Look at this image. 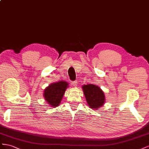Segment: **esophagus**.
Masks as SVG:
<instances>
[{"mask_svg": "<svg viewBox=\"0 0 149 149\" xmlns=\"http://www.w3.org/2000/svg\"><path fill=\"white\" fill-rule=\"evenodd\" d=\"M72 85H73V86H74V87H76V86H77V84H78V82H77V80H75V81L72 82Z\"/></svg>", "mask_w": 149, "mask_h": 149, "instance_id": "esophagus-1", "label": "esophagus"}]
</instances>
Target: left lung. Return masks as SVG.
<instances>
[{
    "label": "left lung",
    "mask_w": 149,
    "mask_h": 149,
    "mask_svg": "<svg viewBox=\"0 0 149 149\" xmlns=\"http://www.w3.org/2000/svg\"><path fill=\"white\" fill-rule=\"evenodd\" d=\"M82 88L87 104L91 109L97 110L104 105L105 96L103 91L99 86L89 84L84 85Z\"/></svg>",
    "instance_id": "obj_1"
}]
</instances>
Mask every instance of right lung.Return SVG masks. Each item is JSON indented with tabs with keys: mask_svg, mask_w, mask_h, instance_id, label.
Segmentation results:
<instances>
[{
	"mask_svg": "<svg viewBox=\"0 0 149 149\" xmlns=\"http://www.w3.org/2000/svg\"><path fill=\"white\" fill-rule=\"evenodd\" d=\"M69 87V83L64 80L50 84L44 91L45 100L51 107H58L61 102L66 89Z\"/></svg>",
	"mask_w": 149,
	"mask_h": 149,
	"instance_id": "obj_1",
	"label": "right lung"
}]
</instances>
